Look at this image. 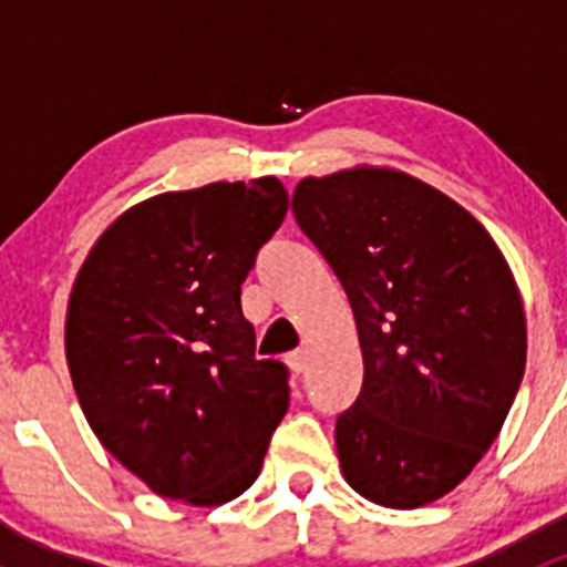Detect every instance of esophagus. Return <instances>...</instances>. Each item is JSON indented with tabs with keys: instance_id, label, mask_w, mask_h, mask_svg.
Masks as SVG:
<instances>
[{
	"instance_id": "1",
	"label": "esophagus",
	"mask_w": 567,
	"mask_h": 567,
	"mask_svg": "<svg viewBox=\"0 0 567 567\" xmlns=\"http://www.w3.org/2000/svg\"><path fill=\"white\" fill-rule=\"evenodd\" d=\"M285 362H288V368L293 370V373H305L307 353L305 351H293V353H288V359H285Z\"/></svg>"
}]
</instances>
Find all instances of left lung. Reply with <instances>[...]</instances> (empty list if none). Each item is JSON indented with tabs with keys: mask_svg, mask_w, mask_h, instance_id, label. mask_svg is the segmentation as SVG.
Instances as JSON below:
<instances>
[{
	"mask_svg": "<svg viewBox=\"0 0 567 567\" xmlns=\"http://www.w3.org/2000/svg\"><path fill=\"white\" fill-rule=\"evenodd\" d=\"M293 216L362 346V390L334 427L348 485L398 511L450 494L524 379V305L499 247L455 199L394 169L305 177Z\"/></svg>",
	"mask_w": 567,
	"mask_h": 567,
	"instance_id": "8db88e82",
	"label": "left lung"
}]
</instances>
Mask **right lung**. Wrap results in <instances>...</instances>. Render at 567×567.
<instances>
[{
  "label": "right lung",
  "mask_w": 567,
  "mask_h": 567,
  "mask_svg": "<svg viewBox=\"0 0 567 567\" xmlns=\"http://www.w3.org/2000/svg\"><path fill=\"white\" fill-rule=\"evenodd\" d=\"M285 214L277 177L158 194L109 227L73 282V390L158 496L221 505L260 474L290 386L279 359L255 357L241 285Z\"/></svg>",
  "instance_id": "obj_1"
}]
</instances>
